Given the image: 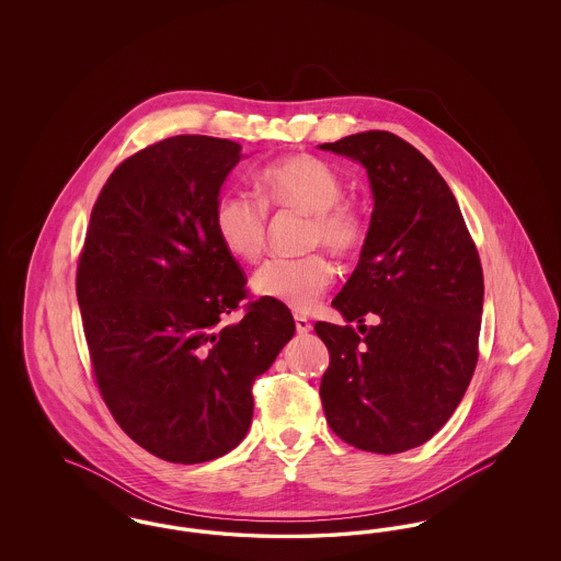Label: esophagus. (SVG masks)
I'll return each instance as SVG.
<instances>
[{
    "mask_svg": "<svg viewBox=\"0 0 561 561\" xmlns=\"http://www.w3.org/2000/svg\"><path fill=\"white\" fill-rule=\"evenodd\" d=\"M294 323H296V332H298L300 336L309 334V332H311V328H313V323L307 320V318H302V316H296V318H294Z\"/></svg>",
    "mask_w": 561,
    "mask_h": 561,
    "instance_id": "esophagus-1",
    "label": "esophagus"
}]
</instances>
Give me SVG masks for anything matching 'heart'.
<instances>
[{
    "mask_svg": "<svg viewBox=\"0 0 561 561\" xmlns=\"http://www.w3.org/2000/svg\"><path fill=\"white\" fill-rule=\"evenodd\" d=\"M263 202L282 213L305 214V245H325L336 256H351L366 238L359 208L343 199V181L336 170L313 156L275 161L259 174ZM214 231L222 248L241 263H256L265 252L267 213L263 204L241 191H225L214 206ZM334 282L332 263L311 252L300 259H275L259 268L250 282L252 293L294 311L318 307Z\"/></svg>",
    "mask_w": 561,
    "mask_h": 561,
    "instance_id": "obj_1",
    "label": "heart"
}]
</instances>
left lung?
<instances>
[{
  "label": "left lung",
  "mask_w": 561,
  "mask_h": 561,
  "mask_svg": "<svg viewBox=\"0 0 561 561\" xmlns=\"http://www.w3.org/2000/svg\"><path fill=\"white\" fill-rule=\"evenodd\" d=\"M320 149L359 161L374 199L359 263L332 300L366 336L316 323L330 351L321 405L351 446L405 453L448 423L471 382L483 307L480 254L442 174L400 136L370 130ZM366 314L379 323L364 327Z\"/></svg>",
  "instance_id": "left-lung-1"
}]
</instances>
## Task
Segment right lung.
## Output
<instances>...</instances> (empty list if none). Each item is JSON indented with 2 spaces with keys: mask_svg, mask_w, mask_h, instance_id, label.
<instances>
[{
  "mask_svg": "<svg viewBox=\"0 0 561 561\" xmlns=\"http://www.w3.org/2000/svg\"><path fill=\"white\" fill-rule=\"evenodd\" d=\"M241 147L181 134L119 163L101 191L78 265L92 368L117 425L147 453L195 465L245 437L252 385L294 336L293 313L254 300L225 318L245 277L214 231Z\"/></svg>",
  "mask_w": 561,
  "mask_h": 561,
  "instance_id": "1",
  "label": "right lung"
}]
</instances>
